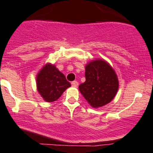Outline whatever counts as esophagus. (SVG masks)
I'll return each instance as SVG.
<instances>
[{"label":"esophagus","mask_w":153,"mask_h":153,"mask_svg":"<svg viewBox=\"0 0 153 153\" xmlns=\"http://www.w3.org/2000/svg\"><path fill=\"white\" fill-rule=\"evenodd\" d=\"M71 85L73 87H78V82L77 81H74V82H71Z\"/></svg>","instance_id":"obj_1"}]
</instances>
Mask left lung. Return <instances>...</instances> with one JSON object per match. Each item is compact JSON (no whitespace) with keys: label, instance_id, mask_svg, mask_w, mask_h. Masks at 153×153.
Wrapping results in <instances>:
<instances>
[{"label":"left lung","instance_id":"8db88e82","mask_svg":"<svg viewBox=\"0 0 153 153\" xmlns=\"http://www.w3.org/2000/svg\"><path fill=\"white\" fill-rule=\"evenodd\" d=\"M85 82L78 87L91 107H102L114 98L119 82L114 68L102 59L90 62L85 65Z\"/></svg>","mask_w":153,"mask_h":153}]
</instances>
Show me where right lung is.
I'll use <instances>...</instances> for the list:
<instances>
[{
	"mask_svg": "<svg viewBox=\"0 0 153 153\" xmlns=\"http://www.w3.org/2000/svg\"><path fill=\"white\" fill-rule=\"evenodd\" d=\"M70 86L65 76L50 63L45 65L36 75L37 90L46 102L58 100Z\"/></svg>",
	"mask_w": 153,
	"mask_h": 153,
	"instance_id": "add662e5",
	"label": "right lung"
}]
</instances>
